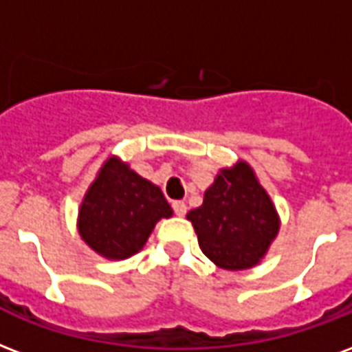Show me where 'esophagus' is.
<instances>
[{
  "label": "esophagus",
  "mask_w": 352,
  "mask_h": 352,
  "mask_svg": "<svg viewBox=\"0 0 352 352\" xmlns=\"http://www.w3.org/2000/svg\"><path fill=\"white\" fill-rule=\"evenodd\" d=\"M171 207H173V210H175L177 216L186 214V203L184 201H173L171 203Z\"/></svg>",
  "instance_id": "obj_1"
}]
</instances>
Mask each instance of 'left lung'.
<instances>
[{
	"instance_id": "1",
	"label": "left lung",
	"mask_w": 352,
	"mask_h": 352,
	"mask_svg": "<svg viewBox=\"0 0 352 352\" xmlns=\"http://www.w3.org/2000/svg\"><path fill=\"white\" fill-rule=\"evenodd\" d=\"M199 248L226 270L256 267L280 231V218L246 162L223 168L210 184L203 205L186 214Z\"/></svg>"
}]
</instances>
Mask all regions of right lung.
<instances>
[{
	"label": "right lung",
	"mask_w": 352,
	"mask_h": 352,
	"mask_svg": "<svg viewBox=\"0 0 352 352\" xmlns=\"http://www.w3.org/2000/svg\"><path fill=\"white\" fill-rule=\"evenodd\" d=\"M171 214L162 190L111 156L83 197L78 231L96 254L126 259L143 248L156 222Z\"/></svg>",
	"instance_id": "add662e5"
}]
</instances>
